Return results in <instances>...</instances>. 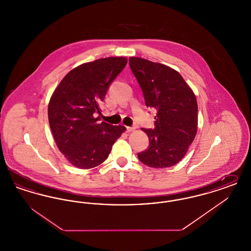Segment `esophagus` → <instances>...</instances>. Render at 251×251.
<instances>
[{
    "mask_svg": "<svg viewBox=\"0 0 251 251\" xmlns=\"http://www.w3.org/2000/svg\"><path fill=\"white\" fill-rule=\"evenodd\" d=\"M126 130L127 131H132L135 130V127L134 126H131V127H126Z\"/></svg>",
    "mask_w": 251,
    "mask_h": 251,
    "instance_id": "obj_1",
    "label": "esophagus"
}]
</instances>
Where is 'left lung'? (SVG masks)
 Wrapping results in <instances>:
<instances>
[{"label": "left lung", "mask_w": 251, "mask_h": 251, "mask_svg": "<svg viewBox=\"0 0 251 251\" xmlns=\"http://www.w3.org/2000/svg\"><path fill=\"white\" fill-rule=\"evenodd\" d=\"M131 72L140 85L146 106L154 108V129H142L149 148L138 159L155 168L175 166L186 154L198 129L196 96L179 72L160 63L130 57Z\"/></svg>", "instance_id": "left-lung-1"}]
</instances>
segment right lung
<instances>
[{
    "label": "right lung",
    "instance_id": "1",
    "mask_svg": "<svg viewBox=\"0 0 251 251\" xmlns=\"http://www.w3.org/2000/svg\"><path fill=\"white\" fill-rule=\"evenodd\" d=\"M127 64L125 57L85 63L69 72L51 96L50 127L60 151L72 166L89 169L103 163L114 143L126 130L102 121L100 103L110 84Z\"/></svg>",
    "mask_w": 251,
    "mask_h": 251
}]
</instances>
